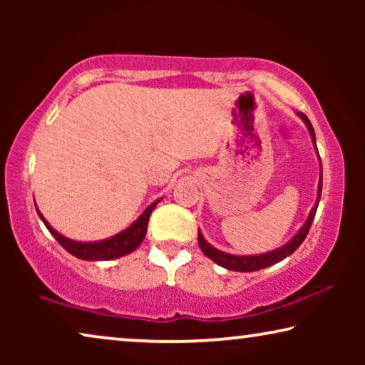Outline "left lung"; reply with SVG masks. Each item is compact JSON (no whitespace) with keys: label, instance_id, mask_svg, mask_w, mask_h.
I'll return each mask as SVG.
<instances>
[{"label":"left lung","instance_id":"obj_1","mask_svg":"<svg viewBox=\"0 0 365 365\" xmlns=\"http://www.w3.org/2000/svg\"><path fill=\"white\" fill-rule=\"evenodd\" d=\"M304 119V123L307 124L309 128V133H311L312 136V141L316 144V134H314V128L311 121H309L306 114H299ZM317 149V146H316ZM321 191H322V171H321V179H319V196H317V202L314 204L311 214H309L307 221L304 226L301 227V231H299L296 236H294L291 241H289L286 246L276 249V251H271V252H266V254H259V256H232V254H226V252H221L217 251L216 247H212L211 244H207L204 241L202 234L197 232V242H199V247H201V251L206 254L209 259H212L214 262L219 264V266L226 267V269H231V271H239V272H252V271H259V269H264V267H269L272 266V264H276L279 261H282V259H286L287 256H291V254L296 251V249L301 246L304 239H306L309 229L312 226V221H314V216H316V211H317V204H319V199H321Z\"/></svg>","mask_w":365,"mask_h":365}]
</instances>
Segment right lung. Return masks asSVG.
Instances as JSON below:
<instances>
[{
  "label": "right lung",
  "mask_w": 365,
  "mask_h": 365,
  "mask_svg": "<svg viewBox=\"0 0 365 365\" xmlns=\"http://www.w3.org/2000/svg\"><path fill=\"white\" fill-rule=\"evenodd\" d=\"M156 202H153L146 211H144L136 222L133 224L131 227H128L126 231L116 234V236L106 239V241L99 242H76L71 241V239L61 236V234L54 231V229L49 226V224L44 221V217L39 214V217L43 219L44 226L48 227V231L53 234L54 239L61 244V246L66 249L69 254L76 256L79 259H86V261H111V259H118L126 256V254L133 252L134 249L139 247V244L143 242L144 236H146L148 231V221L149 216H151L153 209L156 207Z\"/></svg>",
  "instance_id": "obj_1"
}]
</instances>
